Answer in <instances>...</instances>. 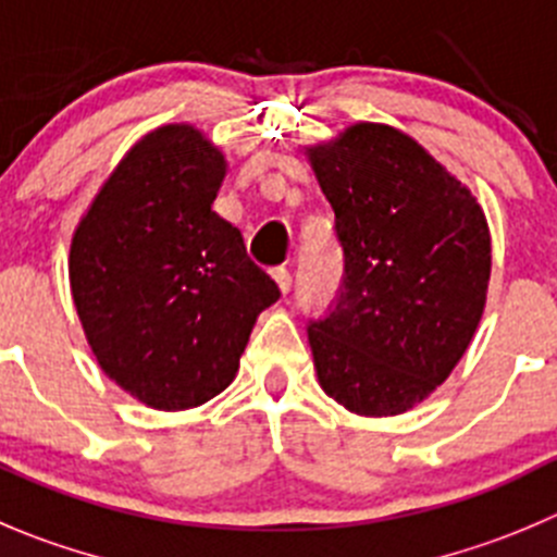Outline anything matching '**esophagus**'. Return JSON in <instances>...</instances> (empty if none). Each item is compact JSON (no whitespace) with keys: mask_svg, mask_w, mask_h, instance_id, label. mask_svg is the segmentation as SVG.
<instances>
[{"mask_svg":"<svg viewBox=\"0 0 557 557\" xmlns=\"http://www.w3.org/2000/svg\"><path fill=\"white\" fill-rule=\"evenodd\" d=\"M270 275H273V282L278 284L282 295H287L289 289H293V275H289L287 268H273L270 270Z\"/></svg>","mask_w":557,"mask_h":557,"instance_id":"1","label":"esophagus"}]
</instances>
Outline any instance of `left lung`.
<instances>
[{
  "label": "left lung",
  "instance_id": "obj_1",
  "mask_svg": "<svg viewBox=\"0 0 557 557\" xmlns=\"http://www.w3.org/2000/svg\"><path fill=\"white\" fill-rule=\"evenodd\" d=\"M344 253L309 320L322 391L358 416L426 399L468 349L486 300L490 230L470 190L418 141L361 123L311 150Z\"/></svg>",
  "mask_w": 557,
  "mask_h": 557
}]
</instances>
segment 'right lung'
<instances>
[{
  "label": "right lung",
  "mask_w": 557,
  "mask_h": 557,
  "mask_svg": "<svg viewBox=\"0 0 557 557\" xmlns=\"http://www.w3.org/2000/svg\"><path fill=\"white\" fill-rule=\"evenodd\" d=\"M224 156L188 125L120 161L71 246V289L100 369L158 410H188L235 380L278 287L213 213Z\"/></svg>",
  "instance_id": "1"
}]
</instances>
